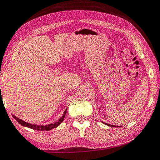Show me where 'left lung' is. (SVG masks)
<instances>
[{"mask_svg":"<svg viewBox=\"0 0 160 160\" xmlns=\"http://www.w3.org/2000/svg\"><path fill=\"white\" fill-rule=\"evenodd\" d=\"M102 122V123H103V124H106V125H108V126H109V127H112V128H113V127H114V128H116V126H115V125H111V124H109L105 123V122Z\"/></svg>","mask_w":160,"mask_h":160,"instance_id":"1","label":"left lung"}]
</instances>
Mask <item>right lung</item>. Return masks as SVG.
<instances>
[{
    "label": "right lung",
    "instance_id": "add662e5",
    "mask_svg": "<svg viewBox=\"0 0 160 160\" xmlns=\"http://www.w3.org/2000/svg\"><path fill=\"white\" fill-rule=\"evenodd\" d=\"M66 113H67V109L65 111V112H64V113H63V115L62 116V117H61L58 122H55L53 124H47V125H37V124H30L25 121H23V120L19 119V118L15 117L14 115H12V117L14 119H16V121L18 122L19 124H22V125L24 127H27V128H29L30 129H33V130H41V131L47 130H47H52V129H53V128H57V127H58L59 125H60V124L63 122V120H64Z\"/></svg>",
    "mask_w": 160,
    "mask_h": 160
}]
</instances>
